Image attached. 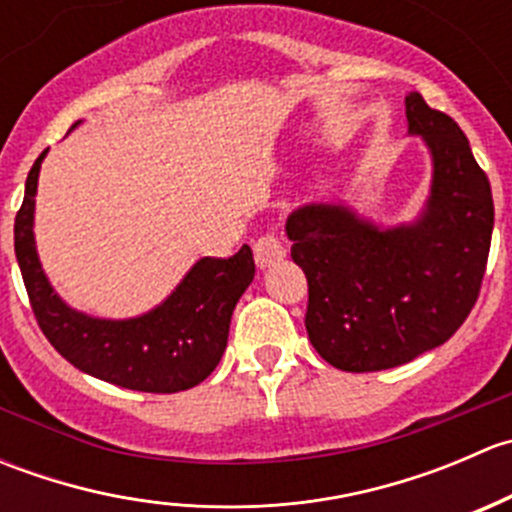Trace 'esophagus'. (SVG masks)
I'll list each match as a JSON object with an SVG mask.
<instances>
[{
	"label": "esophagus",
	"instance_id": "34e87169",
	"mask_svg": "<svg viewBox=\"0 0 512 512\" xmlns=\"http://www.w3.org/2000/svg\"><path fill=\"white\" fill-rule=\"evenodd\" d=\"M252 250H255V262L260 270H267V267H272L275 262L285 260L287 257L285 242H282L275 232H267V235H262L260 240L255 242V247H252Z\"/></svg>",
	"mask_w": 512,
	"mask_h": 512
}]
</instances>
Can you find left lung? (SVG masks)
<instances>
[{"label": "left lung", "instance_id": "obj_1", "mask_svg": "<svg viewBox=\"0 0 512 512\" xmlns=\"http://www.w3.org/2000/svg\"><path fill=\"white\" fill-rule=\"evenodd\" d=\"M406 121L431 153V190L416 220L384 227L324 200L287 218L292 260L309 285V342L342 371L394 369L441 347L471 314L485 275L488 175L458 123L416 91Z\"/></svg>", "mask_w": 512, "mask_h": 512}]
</instances>
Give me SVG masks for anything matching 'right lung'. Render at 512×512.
<instances>
[{
    "instance_id": "1",
    "label": "right lung",
    "mask_w": 512,
    "mask_h": 512,
    "mask_svg": "<svg viewBox=\"0 0 512 512\" xmlns=\"http://www.w3.org/2000/svg\"><path fill=\"white\" fill-rule=\"evenodd\" d=\"M81 121L71 126L74 131ZM27 175L24 203L14 220V252L34 317L51 347L84 374L148 394L198 386L223 359L232 309L255 277L247 245L227 260L203 257L151 312L103 319L69 307L51 287L34 240V205L41 160Z\"/></svg>"
}]
</instances>
